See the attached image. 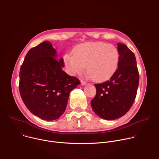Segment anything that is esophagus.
Returning <instances> with one entry per match:
<instances>
[{
	"mask_svg": "<svg viewBox=\"0 0 159 159\" xmlns=\"http://www.w3.org/2000/svg\"><path fill=\"white\" fill-rule=\"evenodd\" d=\"M81 84L82 85H86L87 83V82H85V81H84V80H81Z\"/></svg>",
	"mask_w": 159,
	"mask_h": 159,
	"instance_id": "1",
	"label": "esophagus"
}]
</instances>
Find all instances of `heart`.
Listing matches in <instances>:
<instances>
[{"label":"heart","mask_w":159,"mask_h":159,"mask_svg":"<svg viewBox=\"0 0 159 159\" xmlns=\"http://www.w3.org/2000/svg\"><path fill=\"white\" fill-rule=\"evenodd\" d=\"M68 70L71 74H80L86 66V71L96 82L111 78L118 69L120 53L115 45L104 43H85L77 46L73 55L64 57Z\"/></svg>","instance_id":"heart-1"}]
</instances>
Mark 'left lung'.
<instances>
[{
    "label": "left lung",
    "instance_id": "8db88e82",
    "mask_svg": "<svg viewBox=\"0 0 159 159\" xmlns=\"http://www.w3.org/2000/svg\"><path fill=\"white\" fill-rule=\"evenodd\" d=\"M118 68L105 82L94 84L96 95L91 101L96 114L107 120L118 119L132 106L139 84V73L134 54L126 45L118 43Z\"/></svg>",
    "mask_w": 159,
    "mask_h": 159
}]
</instances>
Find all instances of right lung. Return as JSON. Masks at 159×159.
<instances>
[{"mask_svg": "<svg viewBox=\"0 0 159 159\" xmlns=\"http://www.w3.org/2000/svg\"><path fill=\"white\" fill-rule=\"evenodd\" d=\"M49 41L32 48L20 66L19 89L26 107L39 118L52 121L65 112L70 93L80 84L62 70L63 59H56Z\"/></svg>", "mask_w": 159, "mask_h": 159, "instance_id": "obj_1", "label": "right lung"}]
</instances>
